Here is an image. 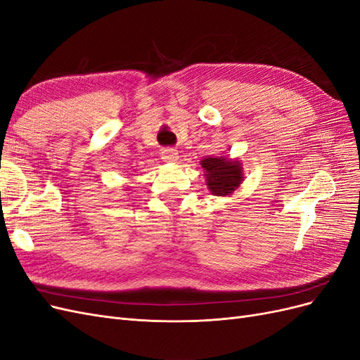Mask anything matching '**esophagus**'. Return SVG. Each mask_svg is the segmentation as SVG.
Instances as JSON below:
<instances>
[{"mask_svg":"<svg viewBox=\"0 0 360 360\" xmlns=\"http://www.w3.org/2000/svg\"><path fill=\"white\" fill-rule=\"evenodd\" d=\"M162 159L165 162H177L179 160V151L176 148H165L162 151Z\"/></svg>","mask_w":360,"mask_h":360,"instance_id":"34e87169","label":"esophagus"}]
</instances>
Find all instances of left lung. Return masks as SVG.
I'll use <instances>...</instances> for the list:
<instances>
[{
    "mask_svg": "<svg viewBox=\"0 0 360 360\" xmlns=\"http://www.w3.org/2000/svg\"><path fill=\"white\" fill-rule=\"evenodd\" d=\"M205 184L217 197L231 195L243 181V168L238 160L228 158H205L201 160Z\"/></svg>",
    "mask_w": 360,
    "mask_h": 360,
    "instance_id": "1",
    "label": "left lung"
}]
</instances>
